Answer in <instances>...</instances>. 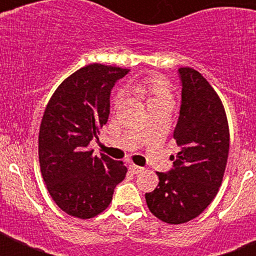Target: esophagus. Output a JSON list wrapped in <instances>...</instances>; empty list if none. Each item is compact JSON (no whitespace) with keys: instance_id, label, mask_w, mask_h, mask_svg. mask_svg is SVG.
<instances>
[{"instance_id":"34e87169","label":"esophagus","mask_w":256,"mask_h":256,"mask_svg":"<svg viewBox=\"0 0 256 256\" xmlns=\"http://www.w3.org/2000/svg\"><path fill=\"white\" fill-rule=\"evenodd\" d=\"M130 170L132 172V173L137 174V173H141L142 170H144V168H141V166H138V165L133 164V162H130Z\"/></svg>"}]
</instances>
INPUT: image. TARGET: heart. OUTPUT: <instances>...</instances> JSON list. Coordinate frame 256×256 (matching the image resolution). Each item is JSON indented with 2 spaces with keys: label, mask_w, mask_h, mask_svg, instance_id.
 <instances>
[{
  "label": "heart",
  "mask_w": 256,
  "mask_h": 256,
  "mask_svg": "<svg viewBox=\"0 0 256 256\" xmlns=\"http://www.w3.org/2000/svg\"><path fill=\"white\" fill-rule=\"evenodd\" d=\"M170 91L172 88L168 80L159 76H148L138 86V92L148 97V102L150 101L160 100V98H169ZM118 97H119V94L115 96V100H116Z\"/></svg>",
  "instance_id": "1"
}]
</instances>
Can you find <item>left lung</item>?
Segmentation results:
<instances>
[{
  "mask_svg": "<svg viewBox=\"0 0 256 256\" xmlns=\"http://www.w3.org/2000/svg\"><path fill=\"white\" fill-rule=\"evenodd\" d=\"M182 82L180 118L173 137L180 146L174 168L159 173L144 195L156 218L180 224L200 216L218 194L227 166L230 126L220 97L198 70L178 69Z\"/></svg>",
  "mask_w": 256,
  "mask_h": 256,
  "instance_id": "obj_1",
  "label": "left lung"
}]
</instances>
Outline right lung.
Segmentation results:
<instances>
[{"label":"right lung","mask_w":256,"mask_h":256,"mask_svg":"<svg viewBox=\"0 0 256 256\" xmlns=\"http://www.w3.org/2000/svg\"><path fill=\"white\" fill-rule=\"evenodd\" d=\"M130 69L90 64L64 79L42 116L38 134L40 173L52 200L79 219L98 216L126 178L123 162L94 156L88 144L108 122L110 92Z\"/></svg>","instance_id":"right-lung-1"}]
</instances>
